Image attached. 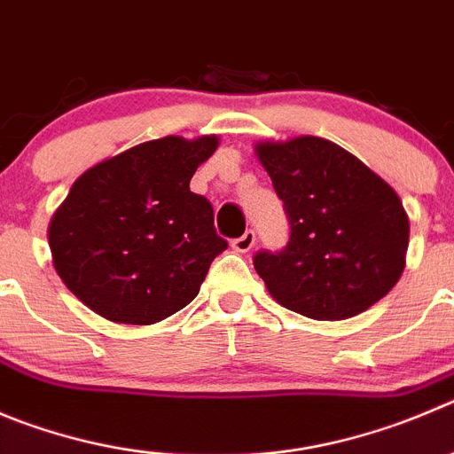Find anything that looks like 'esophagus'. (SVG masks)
<instances>
[{
  "label": "esophagus",
  "mask_w": 454,
  "mask_h": 454,
  "mask_svg": "<svg viewBox=\"0 0 454 454\" xmlns=\"http://www.w3.org/2000/svg\"><path fill=\"white\" fill-rule=\"evenodd\" d=\"M253 247H255V231H251V228H248L241 237L232 239V248H235L237 253H248Z\"/></svg>",
  "instance_id": "34e87169"
}]
</instances>
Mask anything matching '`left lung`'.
<instances>
[{
    "mask_svg": "<svg viewBox=\"0 0 454 454\" xmlns=\"http://www.w3.org/2000/svg\"><path fill=\"white\" fill-rule=\"evenodd\" d=\"M255 150L289 219L286 247L253 257L269 294L313 320H345L385 298L408 251L399 194L325 138L260 143Z\"/></svg>",
    "mask_w": 454,
    "mask_h": 454,
    "instance_id": "left-lung-1",
    "label": "left lung"
}]
</instances>
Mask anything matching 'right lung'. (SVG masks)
<instances>
[{
  "label": "right lung",
  "instance_id": "1",
  "mask_svg": "<svg viewBox=\"0 0 454 454\" xmlns=\"http://www.w3.org/2000/svg\"><path fill=\"white\" fill-rule=\"evenodd\" d=\"M217 137H165L93 165L49 226L53 264L71 294L122 325H152L194 300L228 241L213 206L190 190Z\"/></svg>",
  "mask_w": 454,
  "mask_h": 454
}]
</instances>
